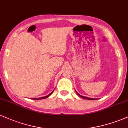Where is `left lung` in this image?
<instances>
[{"mask_svg": "<svg viewBox=\"0 0 128 128\" xmlns=\"http://www.w3.org/2000/svg\"><path fill=\"white\" fill-rule=\"evenodd\" d=\"M75 92H76V93L78 94V96H79L80 97V98H82V99H87V100H96L97 99H93V98H87V97H85V96H81V95H80L78 93V92H76V91L75 90Z\"/></svg>", "mask_w": 128, "mask_h": 128, "instance_id": "left-lung-1", "label": "left lung"}]
</instances>
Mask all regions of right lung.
Listing matches in <instances>:
<instances>
[{"label":"right lung","mask_w":128,"mask_h":128,"mask_svg":"<svg viewBox=\"0 0 128 128\" xmlns=\"http://www.w3.org/2000/svg\"><path fill=\"white\" fill-rule=\"evenodd\" d=\"M54 92V91L52 92H50V93L49 94H48V96H44V97H42V98H34V99H34V100H40V99H46V98H48V97H49V96H50L51 94H52V92Z\"/></svg>","instance_id":"obj_1"}]
</instances>
